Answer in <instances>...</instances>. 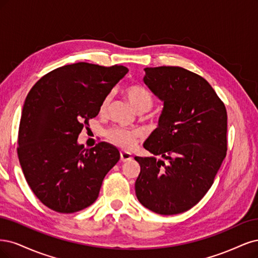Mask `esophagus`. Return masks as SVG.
Segmentation results:
<instances>
[{
  "mask_svg": "<svg viewBox=\"0 0 258 258\" xmlns=\"http://www.w3.org/2000/svg\"><path fill=\"white\" fill-rule=\"evenodd\" d=\"M120 159L122 162H127L131 161L133 159V156L130 152H125V151H121L120 152Z\"/></svg>",
  "mask_w": 258,
  "mask_h": 258,
  "instance_id": "34e87169",
  "label": "esophagus"
}]
</instances>
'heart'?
Returning a JSON list of instances; mask_svg holds the SVG:
<instances>
[{"label": "heart", "mask_w": 258, "mask_h": 258, "mask_svg": "<svg viewBox=\"0 0 258 258\" xmlns=\"http://www.w3.org/2000/svg\"><path fill=\"white\" fill-rule=\"evenodd\" d=\"M130 104L134 107V109L138 112H144L150 109L152 106V96L149 91L139 85H131L124 89ZM110 103V95H106L101 104V112H104L108 105ZM141 137V133L136 130H126L122 127H113L107 132L108 140L113 145L123 149H132L137 143V140Z\"/></svg>", "instance_id": "obj_1"}]
</instances>
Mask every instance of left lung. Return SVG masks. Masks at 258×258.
Returning <instances> with one entry per match:
<instances>
[{
	"instance_id": "8db88e82",
	"label": "left lung",
	"mask_w": 258,
	"mask_h": 258,
	"mask_svg": "<svg viewBox=\"0 0 258 258\" xmlns=\"http://www.w3.org/2000/svg\"><path fill=\"white\" fill-rule=\"evenodd\" d=\"M145 73V85L163 110L144 144L153 155L135 156L140 165L135 192L147 209L178 214L201 202L225 159L226 108L209 82L185 69L160 66Z\"/></svg>"
}]
</instances>
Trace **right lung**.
I'll return each mask as SVG.
<instances>
[{"label": "right lung", "instance_id": "right-lung-1", "mask_svg": "<svg viewBox=\"0 0 258 258\" xmlns=\"http://www.w3.org/2000/svg\"><path fill=\"white\" fill-rule=\"evenodd\" d=\"M127 72L122 65L79 62L48 73L31 89L22 108L18 157L29 186L49 209L74 213L92 205L120 160L110 144L85 149L77 139Z\"/></svg>", "mask_w": 258, "mask_h": 258}]
</instances>
